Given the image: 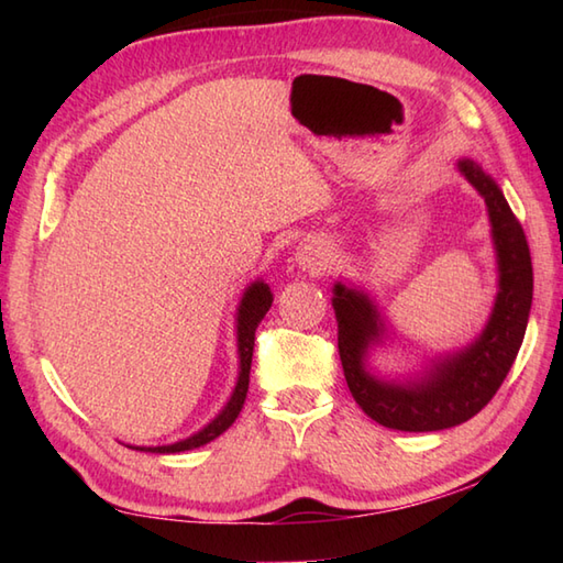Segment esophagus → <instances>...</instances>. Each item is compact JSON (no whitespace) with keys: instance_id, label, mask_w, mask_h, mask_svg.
Masks as SVG:
<instances>
[{"instance_id":"34e87169","label":"esophagus","mask_w":563,"mask_h":563,"mask_svg":"<svg viewBox=\"0 0 563 563\" xmlns=\"http://www.w3.org/2000/svg\"><path fill=\"white\" fill-rule=\"evenodd\" d=\"M297 263L305 271H324L329 266V246L324 242H307L297 254Z\"/></svg>"}]
</instances>
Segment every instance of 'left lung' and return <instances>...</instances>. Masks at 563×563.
<instances>
[{
	"mask_svg": "<svg viewBox=\"0 0 563 563\" xmlns=\"http://www.w3.org/2000/svg\"><path fill=\"white\" fill-rule=\"evenodd\" d=\"M457 166L486 202L498 261L494 312L479 339L440 357L421 379L406 385L377 379L365 369L367 349L382 339L377 307L363 290L333 285L339 355L353 399L379 426L406 433L445 430L479 413L516 363L532 307V258L522 224L479 164L462 159Z\"/></svg>",
	"mask_w": 563,
	"mask_h": 563,
	"instance_id": "left-lung-1",
	"label": "left lung"
}]
</instances>
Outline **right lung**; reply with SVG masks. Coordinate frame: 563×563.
Here are the masks:
<instances>
[{
    "mask_svg": "<svg viewBox=\"0 0 563 563\" xmlns=\"http://www.w3.org/2000/svg\"><path fill=\"white\" fill-rule=\"evenodd\" d=\"M273 295L271 288L263 280L251 283L242 302H239V312H236V349H239V379L236 387L232 391L230 401H227L224 409L212 418V421L198 430L186 440H178L174 445H159V448H133V450H145V452H157V454H172V452H184V450H194L206 445V442L214 440L218 435H222L227 428H230L239 411H242L246 391H249V373H251V357H254V336L256 329L261 324V319L266 317V312L271 309Z\"/></svg>",
    "mask_w": 563,
    "mask_h": 563,
    "instance_id": "add662e5",
    "label": "right lung"
}]
</instances>
